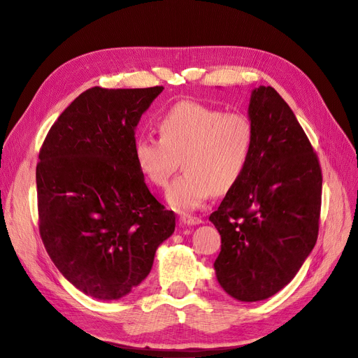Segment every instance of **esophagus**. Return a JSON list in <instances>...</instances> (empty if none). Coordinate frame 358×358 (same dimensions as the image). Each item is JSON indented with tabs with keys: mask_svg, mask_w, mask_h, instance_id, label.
I'll use <instances>...</instances> for the list:
<instances>
[{
	"mask_svg": "<svg viewBox=\"0 0 358 358\" xmlns=\"http://www.w3.org/2000/svg\"><path fill=\"white\" fill-rule=\"evenodd\" d=\"M202 220L199 217H192V215H187L184 214L180 217V224L182 226H196V224H201Z\"/></svg>",
	"mask_w": 358,
	"mask_h": 358,
	"instance_id": "obj_1",
	"label": "esophagus"
}]
</instances>
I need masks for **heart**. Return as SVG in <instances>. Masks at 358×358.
Masks as SVG:
<instances>
[{
	"label": "heart",
	"instance_id": "heart-1",
	"mask_svg": "<svg viewBox=\"0 0 358 358\" xmlns=\"http://www.w3.org/2000/svg\"><path fill=\"white\" fill-rule=\"evenodd\" d=\"M157 126L160 138L138 136L134 155L143 176L160 189L169 186L182 159L186 172L166 194L171 208L198 210L244 176L255 145V126L247 114L181 101L160 114Z\"/></svg>",
	"mask_w": 358,
	"mask_h": 358
}]
</instances>
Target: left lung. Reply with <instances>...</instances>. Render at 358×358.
Returning a JSON list of instances; mask_svg holds the SVG:
<instances>
[{"instance_id":"obj_1","label":"left lung","mask_w":358,"mask_h":358,"mask_svg":"<svg viewBox=\"0 0 358 358\" xmlns=\"http://www.w3.org/2000/svg\"><path fill=\"white\" fill-rule=\"evenodd\" d=\"M248 117V166L210 220L222 235L218 284L241 302H257L290 282L313 251L322 176L302 126L273 87L251 92Z\"/></svg>"}]
</instances>
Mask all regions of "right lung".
Returning <instances> with one entry per match:
<instances>
[{
	"instance_id": "obj_1",
	"label": "right lung",
	"mask_w": 358,
	"mask_h": 358,
	"mask_svg": "<svg viewBox=\"0 0 358 358\" xmlns=\"http://www.w3.org/2000/svg\"><path fill=\"white\" fill-rule=\"evenodd\" d=\"M162 86L90 87L53 123L37 164L38 227L55 266L80 292L117 301L152 271L176 214L136 165L135 128Z\"/></svg>"
}]
</instances>
